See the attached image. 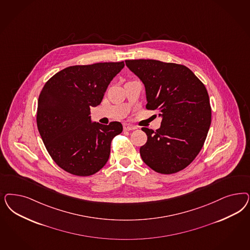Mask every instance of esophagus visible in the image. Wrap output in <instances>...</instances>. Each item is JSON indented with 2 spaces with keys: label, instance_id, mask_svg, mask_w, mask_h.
Wrapping results in <instances>:
<instances>
[{
  "label": "esophagus",
  "instance_id": "1",
  "mask_svg": "<svg viewBox=\"0 0 250 250\" xmlns=\"http://www.w3.org/2000/svg\"><path fill=\"white\" fill-rule=\"evenodd\" d=\"M123 129H124V130H128V131H129V130H134V129H137V127L125 123V124L123 125Z\"/></svg>",
  "mask_w": 250,
  "mask_h": 250
}]
</instances>
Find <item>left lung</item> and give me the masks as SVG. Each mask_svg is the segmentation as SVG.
Here are the masks:
<instances>
[{"instance_id":"obj_1","label":"left lung","mask_w":250,"mask_h":250,"mask_svg":"<svg viewBox=\"0 0 250 250\" xmlns=\"http://www.w3.org/2000/svg\"><path fill=\"white\" fill-rule=\"evenodd\" d=\"M127 67L144 83L146 108L158 110L161 127L143 128L147 142L140 148L145 164L160 174L184 169L207 137L211 108L207 89L184 65L155 60H127Z\"/></svg>"}]
</instances>
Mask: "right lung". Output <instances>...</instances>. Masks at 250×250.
Here are the masks:
<instances>
[{
	"mask_svg": "<svg viewBox=\"0 0 250 250\" xmlns=\"http://www.w3.org/2000/svg\"><path fill=\"white\" fill-rule=\"evenodd\" d=\"M121 62L74 65L54 74L42 88L37 125L45 147L57 165L79 177L94 175L108 160L113 138L122 124L91 122L90 107L99 105Z\"/></svg>",
	"mask_w": 250,
	"mask_h": 250,
	"instance_id": "obj_1",
	"label": "right lung"
}]
</instances>
